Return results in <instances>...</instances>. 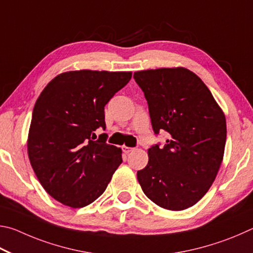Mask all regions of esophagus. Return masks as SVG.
I'll list each match as a JSON object with an SVG mask.
<instances>
[{"mask_svg": "<svg viewBox=\"0 0 253 253\" xmlns=\"http://www.w3.org/2000/svg\"><path fill=\"white\" fill-rule=\"evenodd\" d=\"M122 150H123V152L124 153H130L131 151H133V148H129V147H126V145H123V147H122Z\"/></svg>", "mask_w": 253, "mask_h": 253, "instance_id": "34e87169", "label": "esophagus"}]
</instances>
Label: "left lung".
I'll list each match as a JSON object with an SVG mask.
<instances>
[{
  "mask_svg": "<svg viewBox=\"0 0 253 253\" xmlns=\"http://www.w3.org/2000/svg\"><path fill=\"white\" fill-rule=\"evenodd\" d=\"M144 92L154 133L170 134L165 147L148 150L138 181L150 200L181 211L202 199L223 160L227 122L220 105L196 73L182 66L134 72Z\"/></svg>",
  "mask_w": 253,
  "mask_h": 253,
  "instance_id": "left-lung-1",
  "label": "left lung"
}]
</instances>
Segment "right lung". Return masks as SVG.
I'll return each mask as SVG.
<instances>
[{"label": "right lung", "instance_id": "right-lung-1", "mask_svg": "<svg viewBox=\"0 0 253 253\" xmlns=\"http://www.w3.org/2000/svg\"><path fill=\"white\" fill-rule=\"evenodd\" d=\"M132 72L79 70L51 80L35 102L28 156L44 190L70 208H83L105 191L122 163V150L93 141L105 127L104 106Z\"/></svg>", "mask_w": 253, "mask_h": 253}]
</instances>
